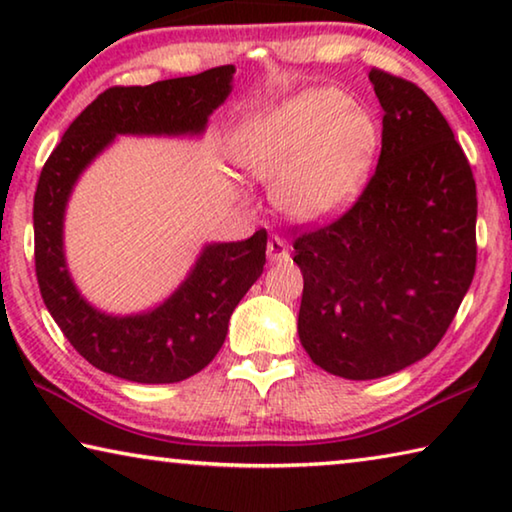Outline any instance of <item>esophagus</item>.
<instances>
[{
    "instance_id": "34e87169",
    "label": "esophagus",
    "mask_w": 512,
    "mask_h": 512,
    "mask_svg": "<svg viewBox=\"0 0 512 512\" xmlns=\"http://www.w3.org/2000/svg\"><path fill=\"white\" fill-rule=\"evenodd\" d=\"M266 255H268V262H287L289 259V248H287V241L280 239V237H271L266 244Z\"/></svg>"
}]
</instances>
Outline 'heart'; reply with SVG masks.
<instances>
[{
  "instance_id": "heart-1",
  "label": "heart",
  "mask_w": 512,
  "mask_h": 512,
  "mask_svg": "<svg viewBox=\"0 0 512 512\" xmlns=\"http://www.w3.org/2000/svg\"><path fill=\"white\" fill-rule=\"evenodd\" d=\"M379 126L348 94L318 88L298 94L241 131L237 158L275 185L289 219L323 223L357 201L375 167Z\"/></svg>"
}]
</instances>
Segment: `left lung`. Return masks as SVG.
I'll list each match as a JSON object with an SVG mask.
<instances>
[{"instance_id":"obj_1","label":"left lung","mask_w":512,"mask_h":512,"mask_svg":"<svg viewBox=\"0 0 512 512\" xmlns=\"http://www.w3.org/2000/svg\"><path fill=\"white\" fill-rule=\"evenodd\" d=\"M384 110L370 183L296 239L298 336L329 375L366 381L436 348L476 268V183L447 119L411 81L370 69Z\"/></svg>"}]
</instances>
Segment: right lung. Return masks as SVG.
I'll return each instance as SVG.
<instances>
[{
    "instance_id": "1",
    "label": "right lung",
    "mask_w": 512,
    "mask_h": 512,
    "mask_svg": "<svg viewBox=\"0 0 512 512\" xmlns=\"http://www.w3.org/2000/svg\"><path fill=\"white\" fill-rule=\"evenodd\" d=\"M235 65L196 76L99 94L42 167L33 198L36 275L42 300L85 361L137 384H176L201 372L221 350L239 300L266 264V230L244 241L205 244L178 289L153 309L115 316L81 296L65 259V212L81 173L117 135L198 137L228 99Z\"/></svg>"
}]
</instances>
